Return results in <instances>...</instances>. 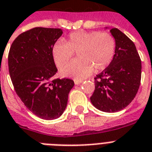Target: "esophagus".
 <instances>
[{
    "instance_id": "obj_1",
    "label": "esophagus",
    "mask_w": 152,
    "mask_h": 152,
    "mask_svg": "<svg viewBox=\"0 0 152 152\" xmlns=\"http://www.w3.org/2000/svg\"><path fill=\"white\" fill-rule=\"evenodd\" d=\"M82 81H83L82 80H77V79H75V85H79V84H81Z\"/></svg>"
}]
</instances>
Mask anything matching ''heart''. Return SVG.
Here are the masks:
<instances>
[{
    "mask_svg": "<svg viewBox=\"0 0 152 152\" xmlns=\"http://www.w3.org/2000/svg\"><path fill=\"white\" fill-rule=\"evenodd\" d=\"M116 39L109 32L78 30L70 32L65 42L59 40L52 46V56L59 68L76 53L77 58L61 69L65 77L80 80L93 71L104 70L113 59Z\"/></svg>",
    "mask_w": 152,
    "mask_h": 152,
    "instance_id": "1",
    "label": "heart"
}]
</instances>
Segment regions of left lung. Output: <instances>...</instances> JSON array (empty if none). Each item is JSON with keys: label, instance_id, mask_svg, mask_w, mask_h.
Here are the masks:
<instances>
[{"label": "left lung", "instance_id": "obj_1", "mask_svg": "<svg viewBox=\"0 0 152 152\" xmlns=\"http://www.w3.org/2000/svg\"><path fill=\"white\" fill-rule=\"evenodd\" d=\"M116 51L110 65L95 77V91L90 97L98 110L118 112L136 96L141 79V61L131 39L118 28L110 30Z\"/></svg>", "mask_w": 152, "mask_h": 152}]
</instances>
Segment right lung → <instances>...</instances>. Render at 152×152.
I'll list each match as a JSON object with an SVG mask.
<instances>
[{
  "label": "right lung",
  "instance_id": "right-lung-1",
  "mask_svg": "<svg viewBox=\"0 0 152 152\" xmlns=\"http://www.w3.org/2000/svg\"><path fill=\"white\" fill-rule=\"evenodd\" d=\"M61 28L36 27L14 40L8 53V69L14 88L25 106L43 120H54L67 106L75 82L56 78L52 46L62 35Z\"/></svg>",
  "mask_w": 152,
  "mask_h": 152
}]
</instances>
